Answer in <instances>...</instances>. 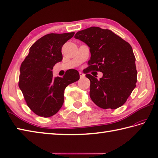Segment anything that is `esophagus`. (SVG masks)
<instances>
[{
	"label": "esophagus",
	"instance_id": "obj_1",
	"mask_svg": "<svg viewBox=\"0 0 158 158\" xmlns=\"http://www.w3.org/2000/svg\"><path fill=\"white\" fill-rule=\"evenodd\" d=\"M79 74H80V78H83L85 77V74L83 73H82V72H79Z\"/></svg>",
	"mask_w": 158,
	"mask_h": 158
}]
</instances>
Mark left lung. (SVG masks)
Returning a JSON list of instances; mask_svg holds the SVG:
<instances>
[{
    "label": "left lung",
    "instance_id": "8db88e82",
    "mask_svg": "<svg viewBox=\"0 0 158 158\" xmlns=\"http://www.w3.org/2000/svg\"><path fill=\"white\" fill-rule=\"evenodd\" d=\"M74 37L90 48L87 69L103 73L100 80L86 74L91 82L92 101L104 109L123 106L136 87L135 58L131 46L111 30L98 27L78 31Z\"/></svg>",
    "mask_w": 158,
    "mask_h": 158
}]
</instances>
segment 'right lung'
<instances>
[{
	"label": "right lung",
	"instance_id": "obj_1",
	"mask_svg": "<svg viewBox=\"0 0 158 158\" xmlns=\"http://www.w3.org/2000/svg\"><path fill=\"white\" fill-rule=\"evenodd\" d=\"M74 34L44 35L32 44L20 65L19 88L29 108L41 117L55 115L63 105L65 88L80 78L76 69L67 70L62 78L53 77L52 71L62 60V47Z\"/></svg>",
	"mask_w": 158,
	"mask_h": 158
}]
</instances>
